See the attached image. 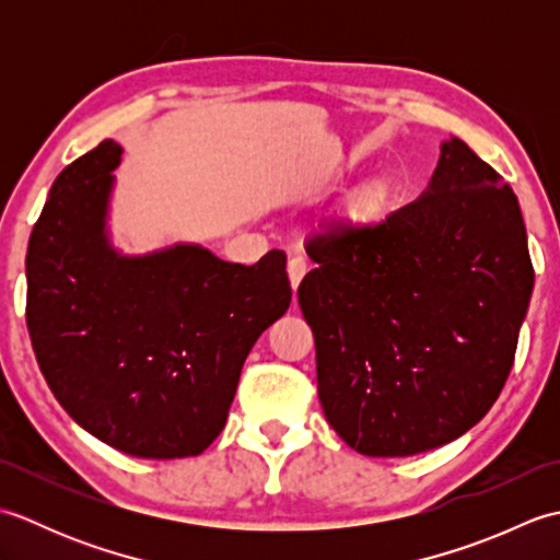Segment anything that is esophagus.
Instances as JSON below:
<instances>
[{
	"label": "esophagus",
	"mask_w": 560,
	"mask_h": 560,
	"mask_svg": "<svg viewBox=\"0 0 560 560\" xmlns=\"http://www.w3.org/2000/svg\"><path fill=\"white\" fill-rule=\"evenodd\" d=\"M289 281H291V289L293 291H299V287H301V281H303V277H305V271H307V261L303 259V257H291L289 259Z\"/></svg>",
	"instance_id": "34e87169"
}]
</instances>
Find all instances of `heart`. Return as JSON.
Instances as JSON below:
<instances>
[{
	"label": "heart",
	"instance_id": "1",
	"mask_svg": "<svg viewBox=\"0 0 560 560\" xmlns=\"http://www.w3.org/2000/svg\"><path fill=\"white\" fill-rule=\"evenodd\" d=\"M389 197V185L385 180H373L363 189V195L359 199V207H355V213L361 219H371L375 213H380V209L385 207V201Z\"/></svg>",
	"mask_w": 560,
	"mask_h": 560
}]
</instances>
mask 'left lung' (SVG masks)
Returning <instances> with one entry per match:
<instances>
[{"instance_id":"left-lung-1","label":"left lung","mask_w":560,"mask_h":560,"mask_svg":"<svg viewBox=\"0 0 560 560\" xmlns=\"http://www.w3.org/2000/svg\"><path fill=\"white\" fill-rule=\"evenodd\" d=\"M299 287L329 425L368 457H409L477 425L515 361L534 289L513 189L462 139L425 192L375 225L327 223Z\"/></svg>"}]
</instances>
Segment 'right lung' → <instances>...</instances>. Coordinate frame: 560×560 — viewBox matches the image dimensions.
<instances>
[{"mask_svg": "<svg viewBox=\"0 0 560 560\" xmlns=\"http://www.w3.org/2000/svg\"><path fill=\"white\" fill-rule=\"evenodd\" d=\"M120 156L105 139L52 183L28 241V335L83 431L135 457H192L223 431L249 349L289 311L287 255L253 267L199 245L120 255L105 231Z\"/></svg>", "mask_w": 560, "mask_h": 560, "instance_id": "add662e5", "label": "right lung"}]
</instances>
